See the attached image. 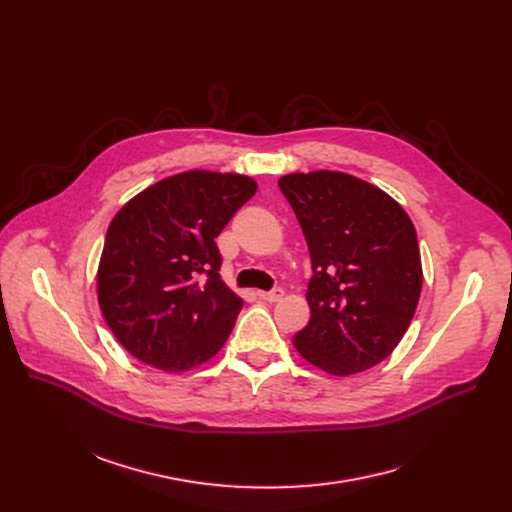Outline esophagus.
Wrapping results in <instances>:
<instances>
[{
    "label": "esophagus",
    "instance_id": "esophagus-1",
    "mask_svg": "<svg viewBox=\"0 0 512 512\" xmlns=\"http://www.w3.org/2000/svg\"><path fill=\"white\" fill-rule=\"evenodd\" d=\"M259 298L263 302H269V304H275L283 298V289H273V291H259Z\"/></svg>",
    "mask_w": 512,
    "mask_h": 512
}]
</instances>
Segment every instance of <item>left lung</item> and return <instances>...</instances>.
Listing matches in <instances>:
<instances>
[{
  "instance_id": "8db88e82",
  "label": "left lung",
  "mask_w": 512,
  "mask_h": 512,
  "mask_svg": "<svg viewBox=\"0 0 512 512\" xmlns=\"http://www.w3.org/2000/svg\"><path fill=\"white\" fill-rule=\"evenodd\" d=\"M308 241L310 322L294 336L314 367L350 377L385 360L405 336L421 294L415 227L381 188L332 170L279 178Z\"/></svg>"
}]
</instances>
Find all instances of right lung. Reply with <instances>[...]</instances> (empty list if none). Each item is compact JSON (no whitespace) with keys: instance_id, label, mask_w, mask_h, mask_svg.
Returning <instances> with one entry per match:
<instances>
[{"instance_id":"add662e5","label":"right lung","mask_w":512,"mask_h":512,"mask_svg":"<svg viewBox=\"0 0 512 512\" xmlns=\"http://www.w3.org/2000/svg\"><path fill=\"white\" fill-rule=\"evenodd\" d=\"M257 192L243 174L188 170L145 188L113 216L97 298L119 344L164 373H186L227 342L243 300L218 275L214 239Z\"/></svg>"}]
</instances>
